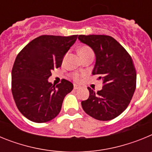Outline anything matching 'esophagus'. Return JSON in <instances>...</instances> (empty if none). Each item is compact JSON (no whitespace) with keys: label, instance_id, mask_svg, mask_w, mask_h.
Masks as SVG:
<instances>
[{"label":"esophagus","instance_id":"esophagus-1","mask_svg":"<svg viewBox=\"0 0 152 152\" xmlns=\"http://www.w3.org/2000/svg\"><path fill=\"white\" fill-rule=\"evenodd\" d=\"M80 87L79 85H77V84H75V85H74V89L75 90H78V89H80Z\"/></svg>","mask_w":152,"mask_h":152}]
</instances>
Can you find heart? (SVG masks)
Returning a JSON list of instances; mask_svg holds the SVG:
<instances>
[{"mask_svg": "<svg viewBox=\"0 0 152 152\" xmlns=\"http://www.w3.org/2000/svg\"><path fill=\"white\" fill-rule=\"evenodd\" d=\"M78 52H79V55H80V57L81 58L84 57V56H87V55L94 54V52H93L92 49H91L90 47L86 46V45L85 46L81 47V48L79 49ZM80 77V75L77 73H74L73 75H72V77H73L74 80H79Z\"/></svg>", "mask_w": 152, "mask_h": 152, "instance_id": "obj_1", "label": "heart"}]
</instances>
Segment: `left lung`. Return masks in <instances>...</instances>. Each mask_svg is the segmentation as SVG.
<instances>
[{
  "instance_id": "1",
  "label": "left lung",
  "mask_w": 152,
  "mask_h": 152,
  "mask_svg": "<svg viewBox=\"0 0 152 152\" xmlns=\"http://www.w3.org/2000/svg\"><path fill=\"white\" fill-rule=\"evenodd\" d=\"M78 39L94 52L92 75H99L103 84L97 92L88 88L90 95L81 102L83 110L100 121L117 117L127 108L136 88V72L131 56L110 36L80 35Z\"/></svg>"
}]
</instances>
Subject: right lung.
I'll list each match as a JSON object with an SVG mask.
<instances>
[{"label": "right lung", "mask_w": 152, "mask_h": 152, "mask_svg": "<svg viewBox=\"0 0 152 152\" xmlns=\"http://www.w3.org/2000/svg\"><path fill=\"white\" fill-rule=\"evenodd\" d=\"M77 35H43L29 42L19 52L11 74V90L20 112L35 123H46L58 116L64 96L73 84L63 79L55 87L48 79L52 70L61 67L64 55Z\"/></svg>", "instance_id": "1"}]
</instances>
